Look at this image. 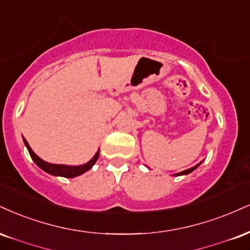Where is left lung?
Masks as SVG:
<instances>
[{"label":"left lung","instance_id":"8db88e82","mask_svg":"<svg viewBox=\"0 0 250 250\" xmlns=\"http://www.w3.org/2000/svg\"><path fill=\"white\" fill-rule=\"evenodd\" d=\"M199 165H200V163L197 164V165H195V167H191V169L185 170V171H182V172H179V173H176V174H174V176H182V174H188V173H190V172H192V171H193V170L197 169V167H199Z\"/></svg>","mask_w":250,"mask_h":250}]
</instances>
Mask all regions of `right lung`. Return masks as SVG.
Segmentation results:
<instances>
[{"label":"right lung","instance_id":"obj_1","mask_svg":"<svg viewBox=\"0 0 250 250\" xmlns=\"http://www.w3.org/2000/svg\"><path fill=\"white\" fill-rule=\"evenodd\" d=\"M24 144H25L26 148H28V151H29L30 156H31V158L34 159L35 163L37 164L42 170H44L45 172H47L50 174H53V176L65 177V178H73V177L80 176V174H83V172H86V171H88L93 167V165L95 164V162L98 161V158H99V155H100V150H98V152L94 155V157H93L91 161L88 162V163L83 164V165H78V167H68V165H60V164H50V163H47V162H44L43 159L39 158L38 156L36 155L34 151H32V149L30 148V146L28 144V142H26L25 138H24Z\"/></svg>","mask_w":250,"mask_h":250}]
</instances>
